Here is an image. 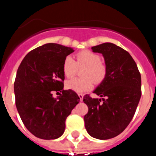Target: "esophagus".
I'll list each match as a JSON object with an SVG mask.
<instances>
[{
  "instance_id": "esophagus-1",
  "label": "esophagus",
  "mask_w": 156,
  "mask_h": 156,
  "mask_svg": "<svg viewBox=\"0 0 156 156\" xmlns=\"http://www.w3.org/2000/svg\"><path fill=\"white\" fill-rule=\"evenodd\" d=\"M78 96H79V98H80V100L82 101L83 98V94H78Z\"/></svg>"
}]
</instances>
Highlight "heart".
<instances>
[{
  "instance_id": "obj_1",
  "label": "heart",
  "mask_w": 156,
  "mask_h": 156,
  "mask_svg": "<svg viewBox=\"0 0 156 156\" xmlns=\"http://www.w3.org/2000/svg\"><path fill=\"white\" fill-rule=\"evenodd\" d=\"M76 62L70 56L65 58L62 64V71L66 77L75 75L77 67L85 66L82 72L83 78H73L66 81V87L76 93H84L93 88L94 82L100 84L107 76V66L101 62L99 55L90 50L80 51L76 55Z\"/></svg>"
}]
</instances>
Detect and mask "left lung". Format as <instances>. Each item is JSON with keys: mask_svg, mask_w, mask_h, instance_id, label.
<instances>
[{"mask_svg": "<svg viewBox=\"0 0 156 156\" xmlns=\"http://www.w3.org/2000/svg\"><path fill=\"white\" fill-rule=\"evenodd\" d=\"M92 50L102 54L108 73L94 91L102 99L84 95L88 112L83 119L91 137L107 140L122 133L133 119L141 96V77L133 58L120 47L104 43Z\"/></svg>", "mask_w": 156, "mask_h": 156, "instance_id": "left-lung-1", "label": "left lung"}]
</instances>
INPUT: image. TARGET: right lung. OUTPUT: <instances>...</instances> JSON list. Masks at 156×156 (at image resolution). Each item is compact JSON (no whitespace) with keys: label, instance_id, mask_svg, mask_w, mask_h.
<instances>
[{"label":"right lung","instance_id":"right-lung-1","mask_svg":"<svg viewBox=\"0 0 156 156\" xmlns=\"http://www.w3.org/2000/svg\"><path fill=\"white\" fill-rule=\"evenodd\" d=\"M72 52L71 48L46 44L29 52L19 66L14 83L16 108L25 126L38 138L62 136L66 118L80 102L75 91L63 90L62 64ZM53 91L62 92L58 100Z\"/></svg>","mask_w":156,"mask_h":156}]
</instances>
